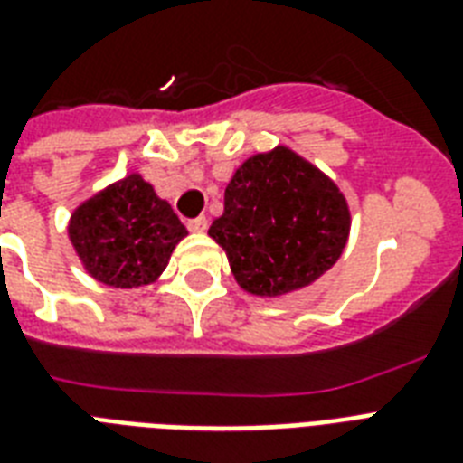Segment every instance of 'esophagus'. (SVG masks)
I'll list each match as a JSON object with an SVG mask.
<instances>
[{
    "label": "esophagus",
    "instance_id": "1",
    "mask_svg": "<svg viewBox=\"0 0 463 463\" xmlns=\"http://www.w3.org/2000/svg\"><path fill=\"white\" fill-rule=\"evenodd\" d=\"M187 228L192 232H203L206 228H209V221H206V216H196V218H189L187 221Z\"/></svg>",
    "mask_w": 463,
    "mask_h": 463
}]
</instances>
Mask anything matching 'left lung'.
<instances>
[{"mask_svg":"<svg viewBox=\"0 0 463 463\" xmlns=\"http://www.w3.org/2000/svg\"><path fill=\"white\" fill-rule=\"evenodd\" d=\"M348 203L312 163L276 146L247 158L225 187L209 235L223 247L240 288L276 298L305 288L341 257Z\"/></svg>","mask_w":463,"mask_h":463,"instance_id":"1","label":"left lung"}]
</instances>
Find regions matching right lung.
<instances>
[{
	"mask_svg": "<svg viewBox=\"0 0 463 463\" xmlns=\"http://www.w3.org/2000/svg\"><path fill=\"white\" fill-rule=\"evenodd\" d=\"M187 228L141 175H127L71 213L69 240L96 281L112 288L154 283Z\"/></svg>",
	"mask_w": 463,
	"mask_h": 463,
	"instance_id": "add662e5",
	"label": "right lung"
}]
</instances>
